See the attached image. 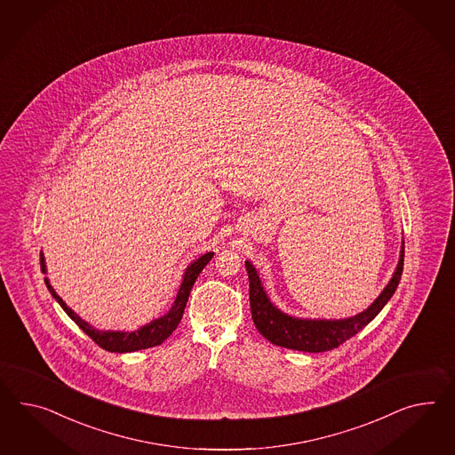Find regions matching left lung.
I'll return each instance as SVG.
<instances>
[{"instance_id":"left-lung-1","label":"left lung","mask_w":455,"mask_h":455,"mask_svg":"<svg viewBox=\"0 0 455 455\" xmlns=\"http://www.w3.org/2000/svg\"><path fill=\"white\" fill-rule=\"evenodd\" d=\"M245 267L250 280L251 318L261 336H265L270 343L288 349L323 353L341 346L344 341L361 331L369 321L374 320L379 315L384 305L391 299L403 275L404 243L401 248V259L394 271V276L382 290L381 295L376 298V301L366 311L346 320H299L284 315L278 307L271 305L255 267L250 261H246Z\"/></svg>"}]
</instances>
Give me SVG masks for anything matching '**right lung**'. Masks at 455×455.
I'll return each instance as SVG.
<instances>
[{
    "label": "right lung",
    "instance_id": "right-lung-1",
    "mask_svg": "<svg viewBox=\"0 0 455 455\" xmlns=\"http://www.w3.org/2000/svg\"><path fill=\"white\" fill-rule=\"evenodd\" d=\"M213 259V253H205L200 259H196L187 270H185L184 282L180 284V290L177 293V298L173 301L172 307L169 309L167 315H164L159 320L150 321L146 326H142L140 330L132 332H121V331H98L94 330L91 324H87L86 321L81 320L73 309L66 307V303L62 301L60 295L52 290L48 278H44V283L50 290L51 295L54 296V299L61 305L62 309L68 313V316L86 332L87 336L94 341V343L100 346L106 351L111 353H132V351H139V349H148V347H154L164 343L179 326V323L182 320L184 315L185 305L188 301V295L190 290L196 283V276L200 275V271L204 270V267L209 263L210 259ZM41 271L46 273V265H44V259L41 253Z\"/></svg>",
    "mask_w": 455,
    "mask_h": 455
}]
</instances>
